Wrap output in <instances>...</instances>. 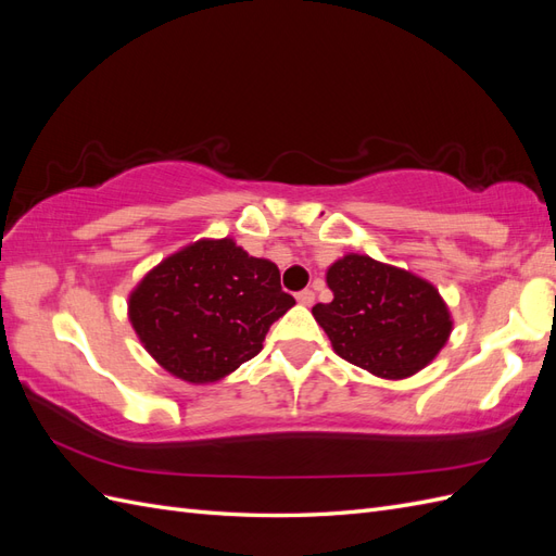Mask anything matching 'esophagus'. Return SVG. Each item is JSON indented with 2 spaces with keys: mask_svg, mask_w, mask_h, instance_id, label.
I'll use <instances>...</instances> for the list:
<instances>
[{
  "mask_svg": "<svg viewBox=\"0 0 556 556\" xmlns=\"http://www.w3.org/2000/svg\"><path fill=\"white\" fill-rule=\"evenodd\" d=\"M296 301H299V304H304V306H311L313 301H315V292L313 290H301L296 294Z\"/></svg>",
  "mask_w": 556,
  "mask_h": 556,
  "instance_id": "34e87169",
  "label": "esophagus"
}]
</instances>
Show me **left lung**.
<instances>
[{"mask_svg": "<svg viewBox=\"0 0 556 556\" xmlns=\"http://www.w3.org/2000/svg\"><path fill=\"white\" fill-rule=\"evenodd\" d=\"M329 304L313 315L339 355L380 378H408L445 345L452 319L431 282L366 255L329 266Z\"/></svg>", "mask_w": 556, "mask_h": 556, "instance_id": "left-lung-1", "label": "left lung"}]
</instances>
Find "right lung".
Instances as JSON below:
<instances>
[{
  "mask_svg": "<svg viewBox=\"0 0 556 556\" xmlns=\"http://www.w3.org/2000/svg\"><path fill=\"white\" fill-rule=\"evenodd\" d=\"M294 306L274 262L233 241H199L166 257L129 296V319L166 371L215 382L252 359Z\"/></svg>",
  "mask_w": 556,
  "mask_h": 556,
  "instance_id": "right-lung-1",
  "label": "right lung"
}]
</instances>
